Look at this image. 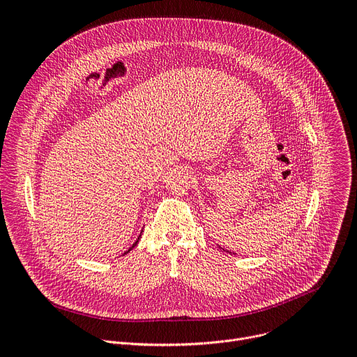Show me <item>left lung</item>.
Instances as JSON below:
<instances>
[{
  "label": "left lung",
  "instance_id": "obj_1",
  "mask_svg": "<svg viewBox=\"0 0 357 357\" xmlns=\"http://www.w3.org/2000/svg\"><path fill=\"white\" fill-rule=\"evenodd\" d=\"M219 248H222V247H220V245H219ZM222 250H223V251H226V252H229V254H236V252H231V251H227V250H225V248H222Z\"/></svg>",
  "mask_w": 357,
  "mask_h": 357
}]
</instances>
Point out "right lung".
Instances as JSON below:
<instances>
[{
	"instance_id": "1",
	"label": "right lung",
	"mask_w": 357,
	"mask_h": 357,
	"mask_svg": "<svg viewBox=\"0 0 357 357\" xmlns=\"http://www.w3.org/2000/svg\"><path fill=\"white\" fill-rule=\"evenodd\" d=\"M141 233H142V230H141ZM141 233H139V236H138V238H137V240H135V243H134V244H132V245H131V247H130V248H128V250H127V251H126V252H124V254H127V252H130V251H131V250H132V248H134V247H135V245H137V243H138V240H139V237H141ZM124 254H123V256H124Z\"/></svg>"
}]
</instances>
